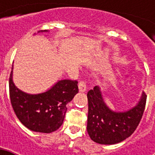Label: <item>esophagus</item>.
<instances>
[{
  "label": "esophagus",
  "mask_w": 155,
  "mask_h": 155,
  "mask_svg": "<svg viewBox=\"0 0 155 155\" xmlns=\"http://www.w3.org/2000/svg\"><path fill=\"white\" fill-rule=\"evenodd\" d=\"M78 89H79V91H81V92H84L86 91V84H85L84 81L82 80L79 82V84H78Z\"/></svg>",
  "instance_id": "esophagus-1"
}]
</instances>
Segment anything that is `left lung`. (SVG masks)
<instances>
[{"mask_svg": "<svg viewBox=\"0 0 155 155\" xmlns=\"http://www.w3.org/2000/svg\"><path fill=\"white\" fill-rule=\"evenodd\" d=\"M87 97V132L93 141L105 145L119 143L134 133L142 117L147 101V95L142 93L140 101L132 109L116 112L104 103L98 86L89 91Z\"/></svg>", "mask_w": 155, "mask_h": 155, "instance_id": "8db88e82", "label": "left lung"}]
</instances>
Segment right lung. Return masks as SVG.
<instances>
[{
    "mask_svg": "<svg viewBox=\"0 0 155 155\" xmlns=\"http://www.w3.org/2000/svg\"><path fill=\"white\" fill-rule=\"evenodd\" d=\"M78 92V81L64 79L45 92L27 94L15 85L13 71L9 77V96L15 115L24 126L34 132L51 133L59 128L67 110L66 104Z\"/></svg>",
    "mask_w": 155,
    "mask_h": 155,
    "instance_id": "right-lung-1",
    "label": "right lung"
}]
</instances>
